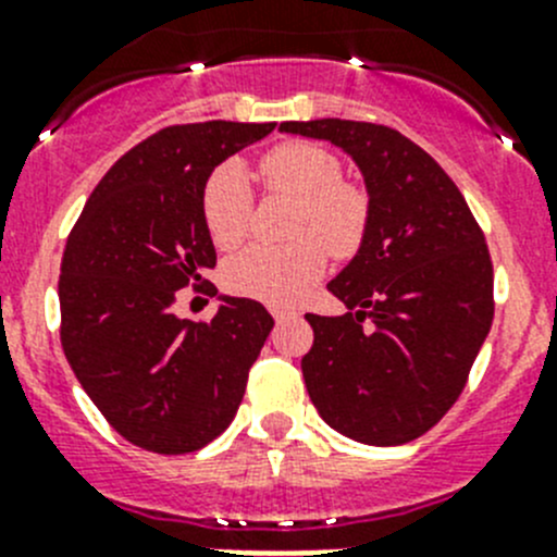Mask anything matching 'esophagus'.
<instances>
[{
    "mask_svg": "<svg viewBox=\"0 0 557 557\" xmlns=\"http://www.w3.org/2000/svg\"><path fill=\"white\" fill-rule=\"evenodd\" d=\"M269 310H272V315H274V321H277V324H280V321H283V319H290L288 310H283V308H269Z\"/></svg>",
    "mask_w": 557,
    "mask_h": 557,
    "instance_id": "obj_1",
    "label": "esophagus"
}]
</instances>
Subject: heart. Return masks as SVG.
<instances>
[{"label": "heart", "instance_id": "heart-1", "mask_svg": "<svg viewBox=\"0 0 557 557\" xmlns=\"http://www.w3.org/2000/svg\"><path fill=\"white\" fill-rule=\"evenodd\" d=\"M261 178L272 195L294 200L288 247H249L222 269L231 294L272 305H288L324 274L332 258H351L371 225V195L360 181L343 178L332 150L308 139L274 145L261 159ZM206 231L216 249L231 252L249 236L252 191L236 161H222L206 178L200 197Z\"/></svg>", "mask_w": 557, "mask_h": 557}]
</instances>
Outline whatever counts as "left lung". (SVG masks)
I'll list each match as a JSON object with an SVG mask.
<instances>
[{
	"label": "left lung",
	"instance_id": "1",
	"mask_svg": "<svg viewBox=\"0 0 557 557\" xmlns=\"http://www.w3.org/2000/svg\"><path fill=\"white\" fill-rule=\"evenodd\" d=\"M330 139L360 164L371 225L326 288L349 313L305 319V384L321 418L366 445H404L465 389L495 315V272L459 186L420 145L379 123H280Z\"/></svg>",
	"mask_w": 557,
	"mask_h": 557
}]
</instances>
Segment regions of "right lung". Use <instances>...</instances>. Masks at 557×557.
<instances>
[{
    "label": "right lung",
    "instance_id": "right-lung-1",
    "mask_svg": "<svg viewBox=\"0 0 557 557\" xmlns=\"http://www.w3.org/2000/svg\"><path fill=\"white\" fill-rule=\"evenodd\" d=\"M274 123L168 126L114 161L67 233L60 263V341L107 423L137 448L200 450L236 418L274 319L222 296L211 321L178 319L186 285L216 267L200 197L206 178Z\"/></svg>",
    "mask_w": 557,
    "mask_h": 557
}]
</instances>
